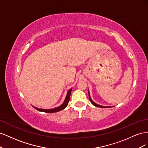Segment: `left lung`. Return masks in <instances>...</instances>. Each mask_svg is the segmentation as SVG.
I'll return each mask as SVG.
<instances>
[{"instance_id": "8db88e82", "label": "left lung", "mask_w": 148, "mask_h": 148, "mask_svg": "<svg viewBox=\"0 0 148 148\" xmlns=\"http://www.w3.org/2000/svg\"><path fill=\"white\" fill-rule=\"evenodd\" d=\"M88 95H89V100H90V102L92 103V104L95 106H96V107H102V108H107V107H110V106L109 107H107V106H101V105H99V104H97L96 103H95V102H93L92 101V100L91 99V96H90V93H89V90H88Z\"/></svg>"}]
</instances>
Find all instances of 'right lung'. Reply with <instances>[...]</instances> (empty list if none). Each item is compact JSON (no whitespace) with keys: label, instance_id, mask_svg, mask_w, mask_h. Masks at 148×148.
Here are the masks:
<instances>
[{"label":"right lung","instance_id":"obj_1","mask_svg":"<svg viewBox=\"0 0 148 148\" xmlns=\"http://www.w3.org/2000/svg\"><path fill=\"white\" fill-rule=\"evenodd\" d=\"M71 90H72V88L70 89L67 92L66 94V96L65 97V99L63 102V104L62 105H60V106L57 107H55V108H53V109H39L38 108V107H36L33 106L34 108H35L36 110L40 111V112H46V113H54V112H59L60 111L64 109L65 107L68 105L69 101H70V95H71Z\"/></svg>","mask_w":148,"mask_h":148}]
</instances>
